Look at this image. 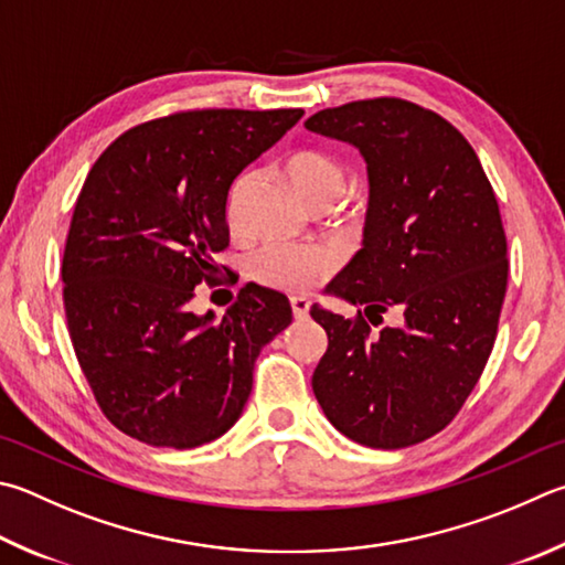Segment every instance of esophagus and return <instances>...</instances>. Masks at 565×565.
I'll use <instances>...</instances> for the list:
<instances>
[{"label": "esophagus", "mask_w": 565, "mask_h": 565, "mask_svg": "<svg viewBox=\"0 0 565 565\" xmlns=\"http://www.w3.org/2000/svg\"><path fill=\"white\" fill-rule=\"evenodd\" d=\"M309 309H311V301L306 299V296H294L291 311H294L296 318H306V316H309Z\"/></svg>", "instance_id": "34e87169"}]
</instances>
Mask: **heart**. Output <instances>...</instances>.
Segmentation results:
<instances>
[{"mask_svg":"<svg viewBox=\"0 0 565 565\" xmlns=\"http://www.w3.org/2000/svg\"><path fill=\"white\" fill-rule=\"evenodd\" d=\"M296 192L311 204L313 210H326L341 198L348 182L345 168L335 158L321 150H299L284 162ZM252 184V172L244 170L232 182L227 198V217L232 227L242 222V202ZM335 254L326 247H289V244H269L254 254L252 276L269 289L286 294H301L331 274Z\"/></svg>","mask_w":565,"mask_h":565,"instance_id":"heart-1","label":"heart"}]
</instances>
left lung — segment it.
<instances>
[{"instance_id":"left-lung-1","label":"left lung","mask_w":565,"mask_h":565,"mask_svg":"<svg viewBox=\"0 0 565 565\" xmlns=\"http://www.w3.org/2000/svg\"><path fill=\"white\" fill-rule=\"evenodd\" d=\"M306 128L361 150L371 182L363 249L326 289L361 311L311 309L328 333L313 395L358 445L425 443L452 423L497 341L509 262L494 190L452 122L403 98L318 110ZM390 308L404 326L373 334Z\"/></svg>"}]
</instances>
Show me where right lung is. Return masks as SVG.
Here are the masks:
<instances>
[{"mask_svg":"<svg viewBox=\"0 0 565 565\" xmlns=\"http://www.w3.org/2000/svg\"><path fill=\"white\" fill-rule=\"evenodd\" d=\"M301 116L172 113L122 132L90 168L61 264L64 309L81 371L120 433L192 449L239 419L256 358L291 323L289 299L244 286L222 321L188 303L230 247L234 178Z\"/></svg>","mask_w":565,"mask_h":565,"instance_id":"obj_1","label":"right lung"}]
</instances>
